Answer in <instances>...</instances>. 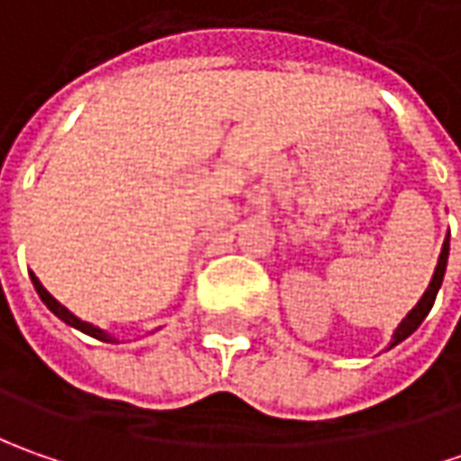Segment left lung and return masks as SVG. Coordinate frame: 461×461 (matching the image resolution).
Masks as SVG:
<instances>
[{
	"label": "left lung",
	"instance_id": "8db88e82",
	"mask_svg": "<svg viewBox=\"0 0 461 461\" xmlns=\"http://www.w3.org/2000/svg\"><path fill=\"white\" fill-rule=\"evenodd\" d=\"M447 261H449V236L444 239V246H441V254H438V264H436L434 276H431V282H429V287H426V293L423 297L416 303V308L411 310L402 321H400V326L395 328V333H393V341L387 348H393V346H398L400 341H405L413 330H416L420 323H423V318L431 312L434 308V300L436 294H438V287H441V282H444V272H447Z\"/></svg>",
	"mask_w": 461,
	"mask_h": 461
}]
</instances>
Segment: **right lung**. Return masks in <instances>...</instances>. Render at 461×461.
Segmentation results:
<instances>
[{"label":"right lung","mask_w":461,"mask_h":461,"mask_svg":"<svg viewBox=\"0 0 461 461\" xmlns=\"http://www.w3.org/2000/svg\"><path fill=\"white\" fill-rule=\"evenodd\" d=\"M30 279H32V287H35V293L41 294V300H43V303H45V308L50 310V312H53L56 318H61L66 326L77 328V330H81V333H86V336H92V339H97V341L117 344L115 336H110V333H107L104 328L92 326V323H86V321H81V318H77V315H74V312H71V310H68V308H63L61 303H59V300H56L53 294L45 290L43 285H41V279L32 275V272H30Z\"/></svg>","instance_id":"right-lung-1"}]
</instances>
